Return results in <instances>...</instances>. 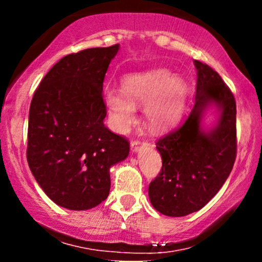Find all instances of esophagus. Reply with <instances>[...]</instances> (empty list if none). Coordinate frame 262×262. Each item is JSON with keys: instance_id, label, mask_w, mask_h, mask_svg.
I'll list each match as a JSON object with an SVG mask.
<instances>
[{"instance_id": "1", "label": "esophagus", "mask_w": 262, "mask_h": 262, "mask_svg": "<svg viewBox=\"0 0 262 262\" xmlns=\"http://www.w3.org/2000/svg\"><path fill=\"white\" fill-rule=\"evenodd\" d=\"M141 148V143L139 140H133L130 143V149L133 152H138Z\"/></svg>"}]
</instances>
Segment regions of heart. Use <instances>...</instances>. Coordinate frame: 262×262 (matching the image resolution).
I'll use <instances>...</instances> for the list:
<instances>
[{
  "mask_svg": "<svg viewBox=\"0 0 262 262\" xmlns=\"http://www.w3.org/2000/svg\"><path fill=\"white\" fill-rule=\"evenodd\" d=\"M186 83L167 69L155 68L128 75L123 90H108L104 102L114 130L125 132L134 122L137 106L152 132L166 130L175 123L185 106Z\"/></svg>",
  "mask_w": 262,
  "mask_h": 262,
  "instance_id": "obj_1",
  "label": "heart"
}]
</instances>
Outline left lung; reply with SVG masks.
I'll return each instance as SVG.
<instances>
[{"instance_id":"8db88e82","label":"left lung","mask_w":262,"mask_h":262,"mask_svg":"<svg viewBox=\"0 0 262 262\" xmlns=\"http://www.w3.org/2000/svg\"><path fill=\"white\" fill-rule=\"evenodd\" d=\"M193 62V107L179 128L156 143L162 167L149 185L152 207L167 217L203 208L227 181L236 156L235 98L217 71L198 60ZM210 107L216 110L217 122L204 129L202 122Z\"/></svg>"}]
</instances>
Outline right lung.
<instances>
[{
  "label": "right lung",
  "mask_w": 262,
  "mask_h": 262,
  "mask_svg": "<svg viewBox=\"0 0 262 262\" xmlns=\"http://www.w3.org/2000/svg\"><path fill=\"white\" fill-rule=\"evenodd\" d=\"M119 44L60 59L29 108L27 160L48 197L71 210L91 209L110 194V169L127 159V139L104 127L103 81Z\"/></svg>",
  "instance_id": "add662e5"
}]
</instances>
